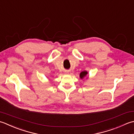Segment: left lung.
I'll return each instance as SVG.
<instances>
[{
	"label": "left lung",
	"mask_w": 134,
	"mask_h": 134,
	"mask_svg": "<svg viewBox=\"0 0 134 134\" xmlns=\"http://www.w3.org/2000/svg\"><path fill=\"white\" fill-rule=\"evenodd\" d=\"M88 72H87V71H86V70H84V71H83V72H81L80 73V78L81 79H84V78H86V77H87V75H88ZM87 79H88V77H87Z\"/></svg>",
	"instance_id": "1"
}]
</instances>
